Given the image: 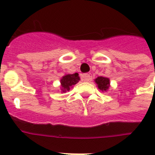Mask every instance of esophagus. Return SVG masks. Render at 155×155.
<instances>
[{
    "mask_svg": "<svg viewBox=\"0 0 155 155\" xmlns=\"http://www.w3.org/2000/svg\"><path fill=\"white\" fill-rule=\"evenodd\" d=\"M81 80L84 81H91V74L87 73L81 75Z\"/></svg>",
    "mask_w": 155,
    "mask_h": 155,
    "instance_id": "1",
    "label": "esophagus"
}]
</instances>
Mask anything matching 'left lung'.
Wrapping results in <instances>:
<instances>
[{"mask_svg": "<svg viewBox=\"0 0 155 155\" xmlns=\"http://www.w3.org/2000/svg\"><path fill=\"white\" fill-rule=\"evenodd\" d=\"M95 83L98 84V87L101 91H106L109 87V79L104 77H98L95 79Z\"/></svg>", "mask_w": 155, "mask_h": 155, "instance_id": "8db88e82", "label": "left lung"}]
</instances>
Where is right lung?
Masks as SVG:
<instances>
[{
	"label": "right lung",
	"instance_id": "1",
	"mask_svg": "<svg viewBox=\"0 0 155 155\" xmlns=\"http://www.w3.org/2000/svg\"><path fill=\"white\" fill-rule=\"evenodd\" d=\"M79 80H80V78H79L78 73L73 74H67L63 77L61 80L63 92L69 91L71 87L77 84Z\"/></svg>",
	"mask_w": 155,
	"mask_h": 155
}]
</instances>
